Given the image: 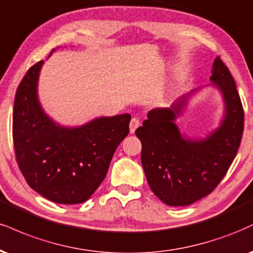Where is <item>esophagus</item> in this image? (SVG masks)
I'll use <instances>...</instances> for the list:
<instances>
[{
  "label": "esophagus",
  "instance_id": "obj_1",
  "mask_svg": "<svg viewBox=\"0 0 253 253\" xmlns=\"http://www.w3.org/2000/svg\"><path fill=\"white\" fill-rule=\"evenodd\" d=\"M140 126V120L138 118H133L132 120H130V123H129V132L132 133H134L135 132V129L138 128V127Z\"/></svg>",
  "mask_w": 253,
  "mask_h": 253
}]
</instances>
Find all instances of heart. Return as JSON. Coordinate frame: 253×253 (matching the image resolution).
Masks as SVG:
<instances>
[{
    "mask_svg": "<svg viewBox=\"0 0 253 253\" xmlns=\"http://www.w3.org/2000/svg\"><path fill=\"white\" fill-rule=\"evenodd\" d=\"M169 93L167 92H159L157 95V101L160 103V105H163V103H165L167 100H169Z\"/></svg>",
    "mask_w": 253,
    "mask_h": 253,
    "instance_id": "obj_1",
    "label": "heart"
}]
</instances>
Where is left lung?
Listing matches in <instances>:
<instances>
[{
    "label": "left lung",
    "mask_w": 253,
    "mask_h": 253,
    "mask_svg": "<svg viewBox=\"0 0 253 253\" xmlns=\"http://www.w3.org/2000/svg\"><path fill=\"white\" fill-rule=\"evenodd\" d=\"M210 78L224 100V115L218 128L204 139L188 138L175 124L194 89L169 108H156L135 130L142 145L141 164L153 193L169 206H187L210 194L238 152L244 111L236 84L220 57H215Z\"/></svg>",
    "instance_id": "8db88e82"
}]
</instances>
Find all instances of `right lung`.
Returning <instances> with one entry per match:
<instances>
[{
	"label": "right lung",
	"mask_w": 253,
	"mask_h": 253,
	"mask_svg": "<svg viewBox=\"0 0 253 253\" xmlns=\"http://www.w3.org/2000/svg\"><path fill=\"white\" fill-rule=\"evenodd\" d=\"M42 65L40 61L29 68L15 95L17 164L29 186L42 197L57 204L84 203L107 174L115 150L129 132L130 115L95 118L78 127L56 124L39 100Z\"/></svg>",
	"instance_id": "right-lung-1"
}]
</instances>
